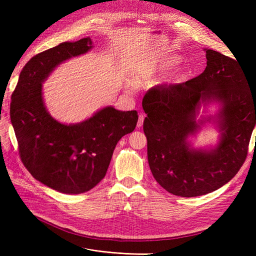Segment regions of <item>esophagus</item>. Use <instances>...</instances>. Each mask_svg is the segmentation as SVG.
Masks as SVG:
<instances>
[{
	"label": "esophagus",
	"mask_w": 256,
	"mask_h": 256,
	"mask_svg": "<svg viewBox=\"0 0 256 256\" xmlns=\"http://www.w3.org/2000/svg\"><path fill=\"white\" fill-rule=\"evenodd\" d=\"M144 118H145V116H144L143 114H140V115H138V124H136V126H138V128L143 126Z\"/></svg>",
	"instance_id": "obj_1"
}]
</instances>
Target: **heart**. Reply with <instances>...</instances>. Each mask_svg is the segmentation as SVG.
Listing matches in <instances>:
<instances>
[{
	"instance_id": "obj_1",
	"label": "heart",
	"mask_w": 256,
	"mask_h": 256,
	"mask_svg": "<svg viewBox=\"0 0 256 256\" xmlns=\"http://www.w3.org/2000/svg\"><path fill=\"white\" fill-rule=\"evenodd\" d=\"M177 62H178V58H173V60H162L158 66L160 68H164V67H168L170 65H173V64L177 63Z\"/></svg>"
}]
</instances>
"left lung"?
<instances>
[{
    "mask_svg": "<svg viewBox=\"0 0 256 256\" xmlns=\"http://www.w3.org/2000/svg\"><path fill=\"white\" fill-rule=\"evenodd\" d=\"M205 51L202 74L184 83L154 86L142 102L152 176L168 192L184 198L210 193L237 174L256 122V88H250L237 58ZM212 101L222 106L217 118L220 141L212 150L192 149L188 136L211 120H196L199 106Z\"/></svg>",
    "mask_w": 256,
    "mask_h": 256,
    "instance_id": "left-lung-1",
    "label": "left lung"
}]
</instances>
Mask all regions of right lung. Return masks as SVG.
Listing matches in <instances>:
<instances>
[{"instance_id": "obj_1", "label": "right lung", "mask_w": 256, "mask_h": 256, "mask_svg": "<svg viewBox=\"0 0 256 256\" xmlns=\"http://www.w3.org/2000/svg\"><path fill=\"white\" fill-rule=\"evenodd\" d=\"M92 48L85 37L38 53L23 67L12 95L10 120L21 161L35 180L67 194L86 192L102 180L116 144L132 132L138 118L136 111L106 106L86 120L65 125L46 109L42 83L62 62Z\"/></svg>"}]
</instances>
